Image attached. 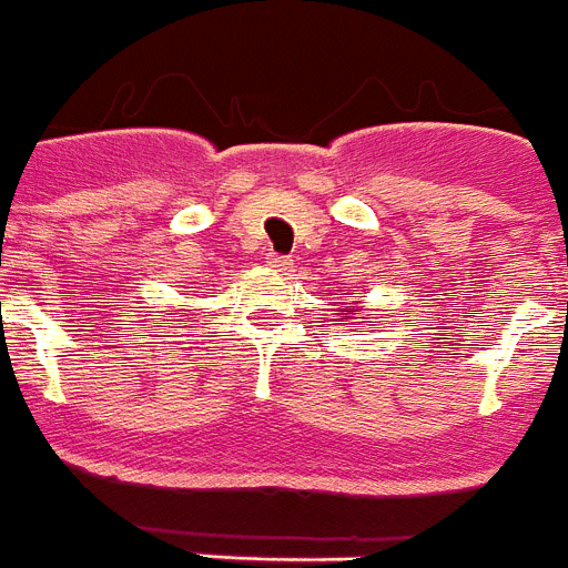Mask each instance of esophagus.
<instances>
[{"label": "esophagus", "instance_id": "34e87169", "mask_svg": "<svg viewBox=\"0 0 568 568\" xmlns=\"http://www.w3.org/2000/svg\"><path fill=\"white\" fill-rule=\"evenodd\" d=\"M266 266L275 270V273H290V270H293V261L284 258V255H270V258H266Z\"/></svg>", "mask_w": 568, "mask_h": 568}]
</instances>
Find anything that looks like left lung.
I'll return each instance as SVG.
<instances>
[{
    "label": "left lung",
    "mask_w": 568,
    "mask_h": 568,
    "mask_svg": "<svg viewBox=\"0 0 568 568\" xmlns=\"http://www.w3.org/2000/svg\"><path fill=\"white\" fill-rule=\"evenodd\" d=\"M336 304H338L336 316H342L344 322H353V318H356L358 313H362V307H351V304H342V302H336Z\"/></svg>",
    "instance_id": "left-lung-1"
}]
</instances>
